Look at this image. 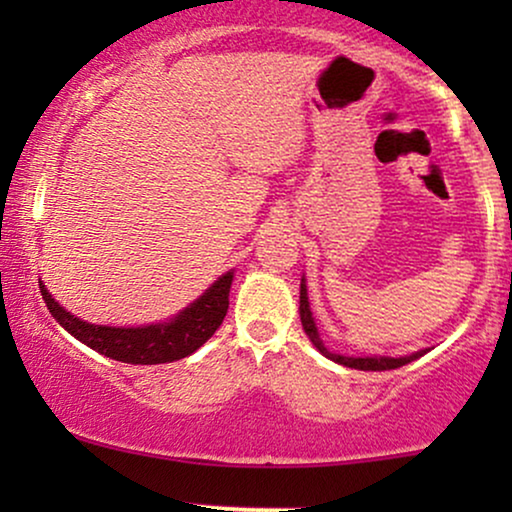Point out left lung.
I'll return each mask as SVG.
<instances>
[{
    "mask_svg": "<svg viewBox=\"0 0 512 512\" xmlns=\"http://www.w3.org/2000/svg\"><path fill=\"white\" fill-rule=\"evenodd\" d=\"M298 313H301V322H303V330L308 334V339L313 342V346L317 351H320L322 356L330 358V361L339 363V366H346V368H356V370H392V368H399V366H407V363L416 361L419 356H424L428 349H421V351H414V354L409 356H344V354H332L330 349H327L325 342L320 339V332H317V325H315V317H313V310H310V303H308V286H305V276L301 279V305H298Z\"/></svg>",
    "mask_w": 512,
    "mask_h": 512,
    "instance_id": "8db88e82",
    "label": "left lung"
}]
</instances>
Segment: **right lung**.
Instances as JSON below:
<instances>
[{
  "label": "right lung",
  "mask_w": 512,
  "mask_h": 512,
  "mask_svg": "<svg viewBox=\"0 0 512 512\" xmlns=\"http://www.w3.org/2000/svg\"><path fill=\"white\" fill-rule=\"evenodd\" d=\"M38 284L52 317L81 344L91 346L93 351L115 358V361L132 363V366H154V363H173L195 354L199 346L219 330L223 317L228 313L233 269L221 274L197 301H192L178 315H173L166 322H154V325L142 327L91 325V322L67 313L50 296L43 281H38Z\"/></svg>",
  "instance_id": "1"
}]
</instances>
